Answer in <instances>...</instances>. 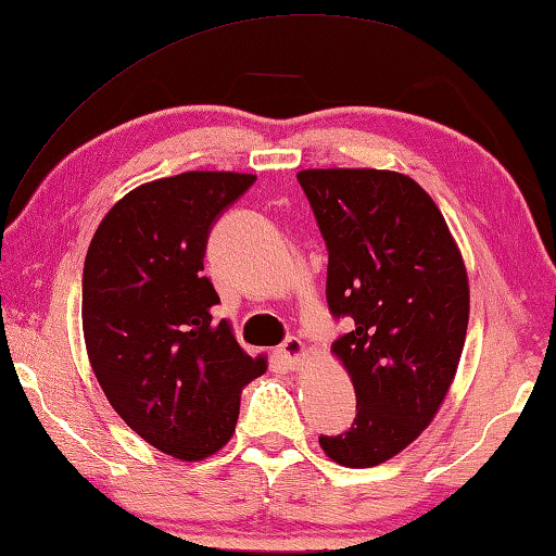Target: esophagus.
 Here are the masks:
<instances>
[{
	"label": "esophagus",
	"instance_id": "obj_1",
	"mask_svg": "<svg viewBox=\"0 0 556 556\" xmlns=\"http://www.w3.org/2000/svg\"><path fill=\"white\" fill-rule=\"evenodd\" d=\"M279 356L285 358L289 366H299L306 358V346L302 343V339L287 337L285 343L279 346Z\"/></svg>",
	"mask_w": 556,
	"mask_h": 556
}]
</instances>
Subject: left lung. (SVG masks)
Returning a JSON list of instances; mask_svg holds the SVG:
<instances>
[{
  "label": "left lung",
  "instance_id": "1",
  "mask_svg": "<svg viewBox=\"0 0 556 556\" xmlns=\"http://www.w3.org/2000/svg\"><path fill=\"white\" fill-rule=\"evenodd\" d=\"M329 250L326 302L354 329L331 351L356 391V418L319 443L333 463L374 468L435 418L470 316L468 271L445 217L408 175L371 167L296 173Z\"/></svg>",
  "mask_w": 556,
  "mask_h": 556
}]
</instances>
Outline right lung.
I'll list each match as a JSON object with an SVG mask.
<instances>
[{"mask_svg":"<svg viewBox=\"0 0 556 556\" xmlns=\"http://www.w3.org/2000/svg\"><path fill=\"white\" fill-rule=\"evenodd\" d=\"M192 170L130 190L109 210L84 262L88 361L113 410L157 451L192 463L235 433L240 393L267 371L237 343L205 277L217 217L252 182Z\"/></svg>","mask_w":556,"mask_h":556,"instance_id":"obj_1","label":"right lung"}]
</instances>
